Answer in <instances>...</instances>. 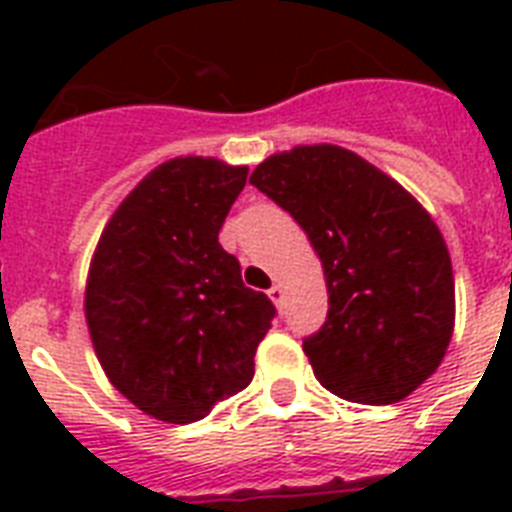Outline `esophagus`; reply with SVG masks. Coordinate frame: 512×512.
<instances>
[{"instance_id": "1", "label": "esophagus", "mask_w": 512, "mask_h": 512, "mask_svg": "<svg viewBox=\"0 0 512 512\" xmlns=\"http://www.w3.org/2000/svg\"><path fill=\"white\" fill-rule=\"evenodd\" d=\"M268 297L281 308V305H284V287H281V284H273V287L268 289Z\"/></svg>"}]
</instances>
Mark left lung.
I'll use <instances>...</instances> for the list:
<instances>
[{"mask_svg": "<svg viewBox=\"0 0 512 512\" xmlns=\"http://www.w3.org/2000/svg\"><path fill=\"white\" fill-rule=\"evenodd\" d=\"M249 183L295 217L327 276L329 311L303 340L313 374L353 404H396L436 372L454 329V276L412 193L340 146H297Z\"/></svg>", "mask_w": 512, "mask_h": 512, "instance_id": "left-lung-1", "label": "left lung"}]
</instances>
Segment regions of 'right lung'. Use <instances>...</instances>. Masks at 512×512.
Returning a JSON list of instances; mask_svg holds the SVG:
<instances>
[{
	"mask_svg": "<svg viewBox=\"0 0 512 512\" xmlns=\"http://www.w3.org/2000/svg\"><path fill=\"white\" fill-rule=\"evenodd\" d=\"M247 172L201 156L164 162L119 204L92 257L84 313L98 361L156 420H204L255 374L276 308L217 241Z\"/></svg>",
	"mask_w": 512,
	"mask_h": 512,
	"instance_id": "right-lung-1",
	"label": "right lung"
}]
</instances>
